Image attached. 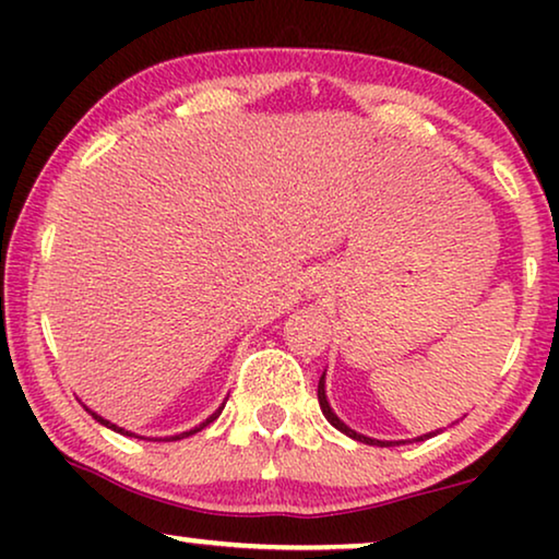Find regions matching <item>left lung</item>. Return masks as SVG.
<instances>
[{
    "mask_svg": "<svg viewBox=\"0 0 559 559\" xmlns=\"http://www.w3.org/2000/svg\"><path fill=\"white\" fill-rule=\"evenodd\" d=\"M318 402H320V409H323V415H325L328 423H331L335 430H341L343 435H348V438H354L358 442H366V445H379V448H394V445H404V442H412V440H377V438H366V435L350 430V427L343 423L338 415H335L333 407H331V402H328V396H325V371H323V377H320V381H318ZM438 432L440 430L419 435V438H415V442H423V440L432 438V435H438Z\"/></svg>",
    "mask_w": 559,
    "mask_h": 559,
    "instance_id": "left-lung-1",
    "label": "left lung"
}]
</instances>
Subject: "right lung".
Here are the masks:
<instances>
[{"instance_id":"1","label":"right lung","mask_w":559,"mask_h":559,"mask_svg":"<svg viewBox=\"0 0 559 559\" xmlns=\"http://www.w3.org/2000/svg\"><path fill=\"white\" fill-rule=\"evenodd\" d=\"M224 407H226V402H224V404H221V407H218L216 412H213V415H211V417H205L201 425H195V427H193V430H186V432H180V435H173V438H152V440H165V442H170V440H182V438H188V435H195V432H201L205 425H211V423H213V419H216V417L221 415V409H224ZM83 409H86V412H88V415L96 419V423H102L104 427H109V430H114V432H121V435H127V438H140V435L129 432V430H124V427H117V425H114V423H109V419H104L102 415H96V412H94V409H88V407H86V404H83ZM142 440H144V438H142Z\"/></svg>"}]
</instances>
